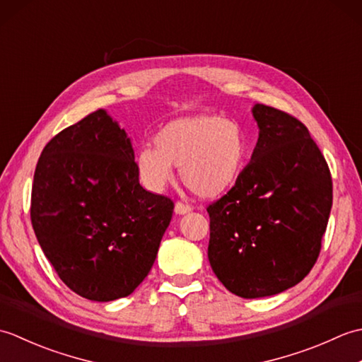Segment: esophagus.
I'll return each mask as SVG.
<instances>
[{
    "instance_id": "obj_1",
    "label": "esophagus",
    "mask_w": 362,
    "mask_h": 362,
    "mask_svg": "<svg viewBox=\"0 0 362 362\" xmlns=\"http://www.w3.org/2000/svg\"><path fill=\"white\" fill-rule=\"evenodd\" d=\"M191 210H193V206H191V205L183 204V202H175L174 211H175L177 214H187V213H189Z\"/></svg>"
}]
</instances>
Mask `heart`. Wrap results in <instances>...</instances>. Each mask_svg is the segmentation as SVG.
Instances as JSON below:
<instances>
[{
	"mask_svg": "<svg viewBox=\"0 0 362 362\" xmlns=\"http://www.w3.org/2000/svg\"><path fill=\"white\" fill-rule=\"evenodd\" d=\"M153 143L156 149L146 146L135 157L143 185L161 191L173 180V166H180L183 183L202 199L228 193L240 182L250 156L244 127L216 115H194L168 122Z\"/></svg>",
	"mask_w": 362,
	"mask_h": 362,
	"instance_id": "heart-1",
	"label": "heart"
}]
</instances>
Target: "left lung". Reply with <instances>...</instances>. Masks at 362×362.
Here are the masks:
<instances>
[{
  "label": "left lung",
  "mask_w": 362,
  "mask_h": 362,
  "mask_svg": "<svg viewBox=\"0 0 362 362\" xmlns=\"http://www.w3.org/2000/svg\"><path fill=\"white\" fill-rule=\"evenodd\" d=\"M252 115L259 132L250 163L206 209L210 266L243 298L280 294L310 274L333 204L332 174L305 124L263 104Z\"/></svg>",
  "instance_id": "obj_1"
}]
</instances>
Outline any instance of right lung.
I'll list each match as a JSON object with an SVG mask.
<instances>
[{"instance_id": "obj_1", "label": "right lung", "mask_w": 362, "mask_h": 362, "mask_svg": "<svg viewBox=\"0 0 362 362\" xmlns=\"http://www.w3.org/2000/svg\"><path fill=\"white\" fill-rule=\"evenodd\" d=\"M169 197L140 185L132 141L96 110L45 146L35 168L30 221L68 288L112 302L148 276L173 218Z\"/></svg>"}]
</instances>
